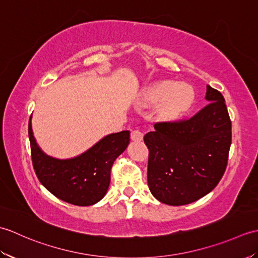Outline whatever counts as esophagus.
<instances>
[{
	"mask_svg": "<svg viewBox=\"0 0 258 258\" xmlns=\"http://www.w3.org/2000/svg\"><path fill=\"white\" fill-rule=\"evenodd\" d=\"M143 136H144V134L141 130H133L132 132H131V139L135 142H140L143 140Z\"/></svg>",
	"mask_w": 258,
	"mask_h": 258,
	"instance_id": "obj_1",
	"label": "esophagus"
}]
</instances>
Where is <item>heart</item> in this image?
Segmentation results:
<instances>
[{
    "label": "heart",
    "mask_w": 258,
    "mask_h": 258,
    "mask_svg": "<svg viewBox=\"0 0 258 258\" xmlns=\"http://www.w3.org/2000/svg\"><path fill=\"white\" fill-rule=\"evenodd\" d=\"M194 98V93L187 85L180 84L168 89L167 84H160L147 90L144 94V102L153 105L158 101L157 112L163 118L176 117L187 108Z\"/></svg>",
    "instance_id": "b5f03b06"
}]
</instances>
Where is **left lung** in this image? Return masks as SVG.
I'll use <instances>...</instances> for the list:
<instances>
[{
	"instance_id": "1",
	"label": "left lung",
	"mask_w": 258,
	"mask_h": 258,
	"mask_svg": "<svg viewBox=\"0 0 258 258\" xmlns=\"http://www.w3.org/2000/svg\"><path fill=\"white\" fill-rule=\"evenodd\" d=\"M207 105L193 116L158 122L144 136L147 183L156 200L179 206L210 193L223 177L232 143V122L220 91L207 85Z\"/></svg>"
}]
</instances>
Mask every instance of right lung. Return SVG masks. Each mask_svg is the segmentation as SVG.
<instances>
[{
    "label": "right lung",
    "instance_id": "add662e5",
    "mask_svg": "<svg viewBox=\"0 0 258 258\" xmlns=\"http://www.w3.org/2000/svg\"><path fill=\"white\" fill-rule=\"evenodd\" d=\"M29 138L38 180L57 199L78 206H90L103 199L111 180L113 163L130 143V132L122 131L105 136L84 154L61 161L40 150L33 136L31 118Z\"/></svg>",
    "mask_w": 258,
    "mask_h": 258
}]
</instances>
